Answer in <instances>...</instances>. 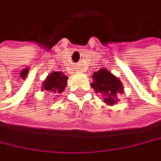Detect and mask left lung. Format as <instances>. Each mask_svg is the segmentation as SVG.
I'll use <instances>...</instances> for the list:
<instances>
[{"label": "left lung", "mask_w": 161, "mask_h": 161, "mask_svg": "<svg viewBox=\"0 0 161 161\" xmlns=\"http://www.w3.org/2000/svg\"><path fill=\"white\" fill-rule=\"evenodd\" d=\"M93 83H91L92 88L96 93L102 94L104 96V102L108 105H113L117 102L118 93H123L122 82L115 77L112 73L107 71L105 68L100 69L92 75Z\"/></svg>", "instance_id": "obj_1"}]
</instances>
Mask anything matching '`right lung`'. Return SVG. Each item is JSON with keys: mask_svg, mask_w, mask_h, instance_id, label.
Here are the masks:
<instances>
[{"mask_svg": "<svg viewBox=\"0 0 161 161\" xmlns=\"http://www.w3.org/2000/svg\"><path fill=\"white\" fill-rule=\"evenodd\" d=\"M67 80L68 77L62 72H53L47 76L46 80L43 83L42 89L53 94H60L66 88Z\"/></svg>", "mask_w": 161, "mask_h": 161, "instance_id": "add662e5", "label": "right lung"}]
</instances>
